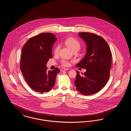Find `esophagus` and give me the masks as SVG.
Here are the masks:
<instances>
[{
  "label": "esophagus",
  "mask_w": 131,
  "mask_h": 131,
  "mask_svg": "<svg viewBox=\"0 0 131 131\" xmlns=\"http://www.w3.org/2000/svg\"><path fill=\"white\" fill-rule=\"evenodd\" d=\"M68 70V69L61 68L60 69V71H61V72H63V71H66V70Z\"/></svg>",
  "instance_id": "34e87169"
}]
</instances>
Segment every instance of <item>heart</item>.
Wrapping results in <instances>:
<instances>
[{"label":"heart","instance_id":"heart-1","mask_svg":"<svg viewBox=\"0 0 131 131\" xmlns=\"http://www.w3.org/2000/svg\"><path fill=\"white\" fill-rule=\"evenodd\" d=\"M65 44L69 47L72 50H78L80 49L81 44L79 41L76 40L74 38H69L66 40L65 41ZM60 50V46L59 45L57 46L54 50V53L55 54H57ZM62 64L64 66H68L70 65V63L66 60H63L62 61Z\"/></svg>","mask_w":131,"mask_h":131}]
</instances>
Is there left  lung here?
Listing matches in <instances>:
<instances>
[{"instance_id":"left-lung-1","label":"left lung","mask_w":131,"mask_h":131,"mask_svg":"<svg viewBox=\"0 0 131 131\" xmlns=\"http://www.w3.org/2000/svg\"><path fill=\"white\" fill-rule=\"evenodd\" d=\"M79 36L86 45V53L77 67L86 69V71L80 74L77 71L75 86L82 94L90 95L99 91L108 81L112 54L103 38L89 32L79 33Z\"/></svg>"}]
</instances>
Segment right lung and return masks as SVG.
Here are the masks:
<instances>
[{"label":"right lung","mask_w":131,"mask_h":131,"mask_svg":"<svg viewBox=\"0 0 131 131\" xmlns=\"http://www.w3.org/2000/svg\"><path fill=\"white\" fill-rule=\"evenodd\" d=\"M56 35L43 33L30 38L24 46L20 68L25 81L31 88L41 93L48 92L54 86L59 69L48 71L47 63L52 57V48Z\"/></svg>","instance_id":"obj_1"}]
</instances>
